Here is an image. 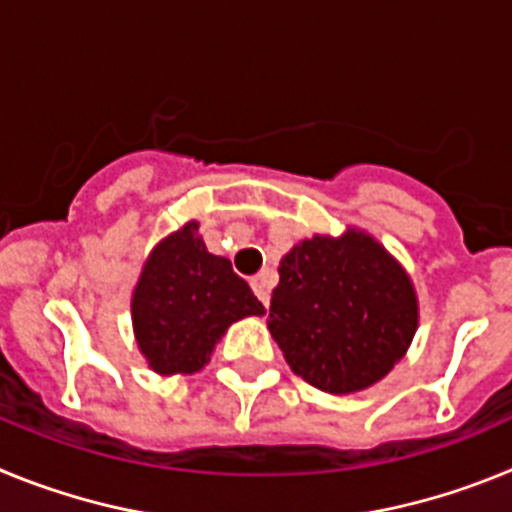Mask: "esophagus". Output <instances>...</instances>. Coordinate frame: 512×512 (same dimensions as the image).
<instances>
[{"label":"esophagus","mask_w":512,"mask_h":512,"mask_svg":"<svg viewBox=\"0 0 512 512\" xmlns=\"http://www.w3.org/2000/svg\"><path fill=\"white\" fill-rule=\"evenodd\" d=\"M251 287H253V292H256V297H259V300L264 302V307H269L271 295H269V282H266L264 274H259V277H253L251 279Z\"/></svg>","instance_id":"1"}]
</instances>
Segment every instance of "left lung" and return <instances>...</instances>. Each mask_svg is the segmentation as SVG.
I'll use <instances>...</instances> for the list:
<instances>
[{
    "label": "left lung",
    "instance_id": "obj_1",
    "mask_svg": "<svg viewBox=\"0 0 512 512\" xmlns=\"http://www.w3.org/2000/svg\"><path fill=\"white\" fill-rule=\"evenodd\" d=\"M420 320L405 266L372 233H315L279 261L269 328L289 369L330 395L377 384L408 354Z\"/></svg>",
    "mask_w": 512,
    "mask_h": 512
}]
</instances>
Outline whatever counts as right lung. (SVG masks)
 Wrapping results in <instances>:
<instances>
[{
  "mask_svg": "<svg viewBox=\"0 0 512 512\" xmlns=\"http://www.w3.org/2000/svg\"><path fill=\"white\" fill-rule=\"evenodd\" d=\"M264 312L230 261L207 251L197 220L151 248L130 300L135 343L161 377L202 372L230 325Z\"/></svg>",
  "mask_w": 512,
  "mask_h": 512,
  "instance_id": "right-lung-1",
  "label": "right lung"
}]
</instances>
